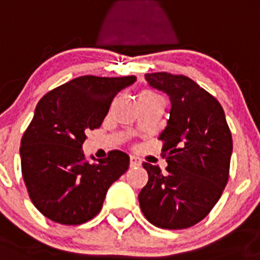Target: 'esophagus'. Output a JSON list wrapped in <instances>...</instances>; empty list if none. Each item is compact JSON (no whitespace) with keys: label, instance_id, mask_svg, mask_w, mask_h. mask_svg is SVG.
Wrapping results in <instances>:
<instances>
[{"label":"esophagus","instance_id":"1","mask_svg":"<svg viewBox=\"0 0 260 260\" xmlns=\"http://www.w3.org/2000/svg\"><path fill=\"white\" fill-rule=\"evenodd\" d=\"M129 166L131 167H139L141 166V160L139 159V157H136V156H129Z\"/></svg>","mask_w":260,"mask_h":260}]
</instances>
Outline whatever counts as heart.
<instances>
[{
  "instance_id": "b5f03b06",
  "label": "heart",
  "mask_w": 260,
  "mask_h": 260,
  "mask_svg": "<svg viewBox=\"0 0 260 260\" xmlns=\"http://www.w3.org/2000/svg\"><path fill=\"white\" fill-rule=\"evenodd\" d=\"M149 93H151V92H149Z\"/></svg>"
}]
</instances>
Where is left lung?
Here are the masks:
<instances>
[{
  "instance_id": "8db88e82",
  "label": "left lung",
  "mask_w": 260,
  "mask_h": 260,
  "mask_svg": "<svg viewBox=\"0 0 260 260\" xmlns=\"http://www.w3.org/2000/svg\"><path fill=\"white\" fill-rule=\"evenodd\" d=\"M153 88L170 96L163 141L166 172L143 163L148 183L139 193L147 220L160 229H188L203 220L230 178L233 136L219 101L193 80L167 72L147 73Z\"/></svg>"
}]
</instances>
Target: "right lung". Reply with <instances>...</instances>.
<instances>
[{
    "instance_id": "add662e5",
    "label": "right lung",
    "mask_w": 260,
    "mask_h": 260,
    "mask_svg": "<svg viewBox=\"0 0 260 260\" xmlns=\"http://www.w3.org/2000/svg\"><path fill=\"white\" fill-rule=\"evenodd\" d=\"M135 81V76H81L39 101L20 155L29 198L44 216L77 225L100 212L112 183L128 170L129 156L116 149L89 163L82 144L88 131L100 128L116 94Z\"/></svg>"
}]
</instances>
